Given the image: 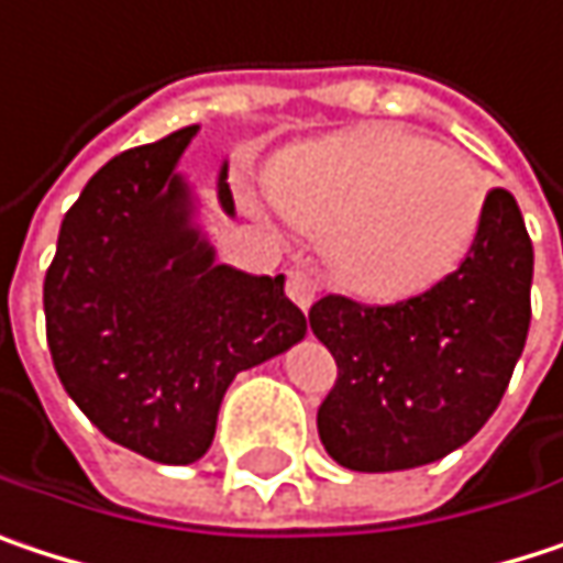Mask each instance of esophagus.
<instances>
[{
  "mask_svg": "<svg viewBox=\"0 0 563 563\" xmlns=\"http://www.w3.org/2000/svg\"><path fill=\"white\" fill-rule=\"evenodd\" d=\"M285 291H288V298L301 308V311H308L311 305L317 301V278L311 272H305V268H291L288 272V278H285Z\"/></svg>",
  "mask_w": 563,
  "mask_h": 563,
  "instance_id": "1",
  "label": "esophagus"
}]
</instances>
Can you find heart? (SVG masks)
Instances as JSON below:
<instances>
[{
	"label": "heart",
	"instance_id": "b5f03b06",
	"mask_svg": "<svg viewBox=\"0 0 563 563\" xmlns=\"http://www.w3.org/2000/svg\"><path fill=\"white\" fill-rule=\"evenodd\" d=\"M272 190L295 227L330 236V262L353 291L386 301L451 275L486 213V177L466 152L391 125L291 152Z\"/></svg>",
	"mask_w": 563,
	"mask_h": 563
}]
</instances>
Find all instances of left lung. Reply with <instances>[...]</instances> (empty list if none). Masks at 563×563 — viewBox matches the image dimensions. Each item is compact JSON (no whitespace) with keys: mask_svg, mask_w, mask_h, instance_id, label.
Listing matches in <instances>:
<instances>
[{"mask_svg":"<svg viewBox=\"0 0 563 563\" xmlns=\"http://www.w3.org/2000/svg\"><path fill=\"white\" fill-rule=\"evenodd\" d=\"M531 240L506 187L451 275L395 305L327 295L311 330L336 360L317 434L346 470L388 473L448 457L499 408L526 350Z\"/></svg>","mask_w":563,"mask_h":563,"instance_id":"obj_1","label":"left lung"}]
</instances>
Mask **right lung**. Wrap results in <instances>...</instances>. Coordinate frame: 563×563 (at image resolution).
<instances>
[{
    "instance_id": "obj_1",
    "label": "right lung",
    "mask_w": 563,
    "mask_h": 563,
    "mask_svg": "<svg viewBox=\"0 0 563 563\" xmlns=\"http://www.w3.org/2000/svg\"><path fill=\"white\" fill-rule=\"evenodd\" d=\"M197 125L129 148L64 213L44 275V327L60 386L109 441L155 460L207 454L236 373L308 330L285 278L213 265L175 175ZM220 203L233 213L227 168Z\"/></svg>"
}]
</instances>
